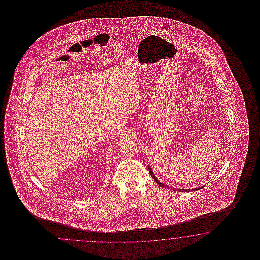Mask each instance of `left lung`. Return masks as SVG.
Masks as SVG:
<instances>
[{"mask_svg":"<svg viewBox=\"0 0 260 260\" xmlns=\"http://www.w3.org/2000/svg\"><path fill=\"white\" fill-rule=\"evenodd\" d=\"M149 174H150V176H151V177L154 179L155 182L157 183V184H159L160 185V187H162V188H168V189H170V188L168 187V186H166V184H162V183H160V181H159L157 178H156V177H155L154 173L152 172V170H151V168L149 167ZM200 188H203V187H201V188H191V189H181V188H178V189H177V188H171V190H178V191H182V192H187V191H195V190H198V189H200Z\"/></svg>","mask_w":260,"mask_h":260,"instance_id":"left-lung-1","label":"left lung"}]
</instances>
